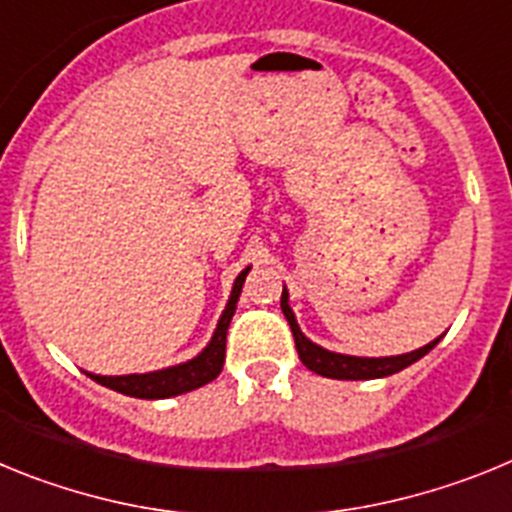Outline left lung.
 I'll list each match as a JSON object with an SVG mask.
<instances>
[{
    "label": "left lung",
    "instance_id": "1",
    "mask_svg": "<svg viewBox=\"0 0 512 512\" xmlns=\"http://www.w3.org/2000/svg\"><path fill=\"white\" fill-rule=\"evenodd\" d=\"M282 312L284 318H287L289 328H292V336H295V346L297 354H300L302 364L310 369V372L320 374V377L328 379H382L390 377V374L402 372V369H408L410 364H415L418 359H423L438 341L425 343L423 348H415L410 354H400V356H348V354H336V351H328V348L318 346V343H312L310 338L305 336L297 325L295 312L289 307V292L287 287L282 289Z\"/></svg>",
    "mask_w": 512,
    "mask_h": 512
}]
</instances>
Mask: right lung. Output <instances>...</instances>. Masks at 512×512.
Segmentation results:
<instances>
[{
  "instance_id": "add662e5",
  "label": "right lung",
  "mask_w": 512,
  "mask_h": 512,
  "mask_svg": "<svg viewBox=\"0 0 512 512\" xmlns=\"http://www.w3.org/2000/svg\"><path fill=\"white\" fill-rule=\"evenodd\" d=\"M248 271H251V266H246V269L235 277L228 305H225L223 315L217 320L215 333H212L210 343H207L194 359L146 374H122V377H102V374L92 372L87 374L94 382L104 384V387H110V390L122 392V395L130 397H140V400H164V397L184 395V392H192L197 390V387H202V384L212 382L217 374L223 372L225 336H228V325L235 315V305H238V297H241V289L248 277Z\"/></svg>"
}]
</instances>
